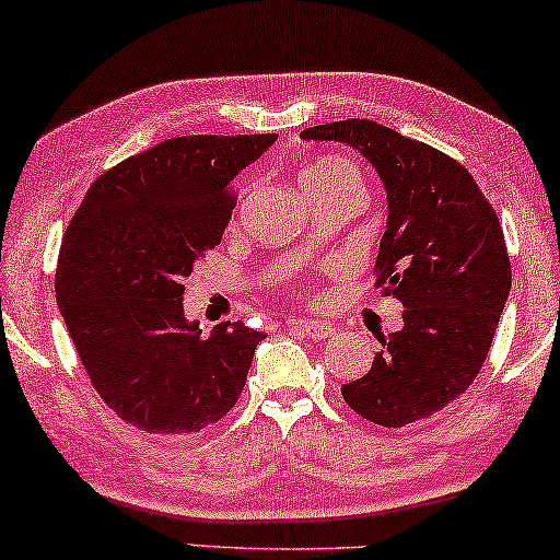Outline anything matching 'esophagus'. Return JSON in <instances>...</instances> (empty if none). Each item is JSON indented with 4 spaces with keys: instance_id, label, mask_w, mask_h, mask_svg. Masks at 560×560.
I'll return each mask as SVG.
<instances>
[{
    "instance_id": "34e87169",
    "label": "esophagus",
    "mask_w": 560,
    "mask_h": 560,
    "mask_svg": "<svg viewBox=\"0 0 560 560\" xmlns=\"http://www.w3.org/2000/svg\"><path fill=\"white\" fill-rule=\"evenodd\" d=\"M288 327L292 331H300V335H305L307 339H315L322 341L335 335V327L327 325V322H310V319H292L288 322Z\"/></svg>"
}]
</instances>
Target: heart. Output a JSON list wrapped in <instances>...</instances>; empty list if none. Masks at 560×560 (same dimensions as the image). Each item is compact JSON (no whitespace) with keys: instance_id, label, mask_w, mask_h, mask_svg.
Segmentation results:
<instances>
[{"instance_id":"b5f03b06","label":"heart","mask_w":560,"mask_h":560,"mask_svg":"<svg viewBox=\"0 0 560 560\" xmlns=\"http://www.w3.org/2000/svg\"><path fill=\"white\" fill-rule=\"evenodd\" d=\"M300 184L305 191L319 189V186L341 184V182H357L361 184V174L354 162H349L341 154H322L317 160H312L300 170Z\"/></svg>"}]
</instances>
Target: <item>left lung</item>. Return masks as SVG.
I'll list each match as a JSON object with an SVG mask.
<instances>
[{
	"mask_svg": "<svg viewBox=\"0 0 560 560\" xmlns=\"http://www.w3.org/2000/svg\"><path fill=\"white\" fill-rule=\"evenodd\" d=\"M300 135L351 144L388 191L374 272L376 288L404 302V329L378 337L369 374L341 396L384 428L430 418L472 386L512 290L497 211L453 156L374 120L349 117Z\"/></svg>",
	"mask_w": 560,
	"mask_h": 560,
	"instance_id": "8db88e82",
	"label": "left lung"
}]
</instances>
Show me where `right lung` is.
<instances>
[{
  "label": "right lung",
  "mask_w": 560,
  "mask_h": 560,
  "mask_svg": "<svg viewBox=\"0 0 560 560\" xmlns=\"http://www.w3.org/2000/svg\"><path fill=\"white\" fill-rule=\"evenodd\" d=\"M278 135L172 137L97 176L63 233L56 300L97 396L152 435L229 413L262 331L184 317V278L221 243L235 174Z\"/></svg>",
  "instance_id": "1"
}]
</instances>
